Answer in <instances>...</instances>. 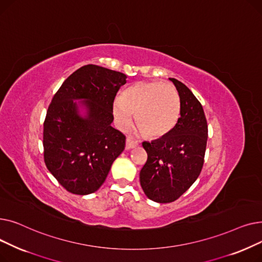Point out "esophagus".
Segmentation results:
<instances>
[{
  "label": "esophagus",
  "instance_id": "esophagus-1",
  "mask_svg": "<svg viewBox=\"0 0 262 262\" xmlns=\"http://www.w3.org/2000/svg\"><path fill=\"white\" fill-rule=\"evenodd\" d=\"M138 145V142L137 141H135V140H132L130 138H127L126 139V149H130V148H133V147H135V146H137Z\"/></svg>",
  "mask_w": 262,
  "mask_h": 262
}]
</instances>
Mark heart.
<instances>
[{
    "label": "heart",
    "instance_id": "b5f03b06",
    "mask_svg": "<svg viewBox=\"0 0 262 262\" xmlns=\"http://www.w3.org/2000/svg\"><path fill=\"white\" fill-rule=\"evenodd\" d=\"M181 98L170 82L159 80L138 81L128 87L113 103L117 126L125 130L135 114L138 130L150 138H161L176 125L181 116Z\"/></svg>",
    "mask_w": 262,
    "mask_h": 262
}]
</instances>
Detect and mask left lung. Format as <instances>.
I'll list each match as a JSON object with an SVG mask.
<instances>
[{
  "label": "left lung",
  "instance_id": "obj_1",
  "mask_svg": "<svg viewBox=\"0 0 262 262\" xmlns=\"http://www.w3.org/2000/svg\"><path fill=\"white\" fill-rule=\"evenodd\" d=\"M170 79L180 94L181 117L168 135L142 143L147 160L140 171V184L145 195L157 203L176 201L198 180L208 138L201 103L182 81Z\"/></svg>",
  "mask_w": 262,
  "mask_h": 262
}]
</instances>
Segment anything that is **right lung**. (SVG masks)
<instances>
[{
    "mask_svg": "<svg viewBox=\"0 0 262 262\" xmlns=\"http://www.w3.org/2000/svg\"><path fill=\"white\" fill-rule=\"evenodd\" d=\"M126 78L103 67L84 66L62 82L48 108L43 124L46 166L73 194L99 190L125 147V136L112 123L113 103Z\"/></svg>",
    "mask_w": 262,
    "mask_h": 262,
    "instance_id": "right-lung-1",
    "label": "right lung"
}]
</instances>
